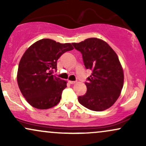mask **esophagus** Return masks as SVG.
Listing matches in <instances>:
<instances>
[{
    "mask_svg": "<svg viewBox=\"0 0 146 146\" xmlns=\"http://www.w3.org/2000/svg\"><path fill=\"white\" fill-rule=\"evenodd\" d=\"M68 83L71 84H74L76 83V82H75V81H68Z\"/></svg>",
    "mask_w": 146,
    "mask_h": 146,
    "instance_id": "1",
    "label": "esophagus"
}]
</instances>
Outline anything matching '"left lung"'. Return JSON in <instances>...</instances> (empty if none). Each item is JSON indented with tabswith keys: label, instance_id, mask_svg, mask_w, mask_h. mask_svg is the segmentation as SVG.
I'll return each instance as SVG.
<instances>
[{
	"label": "left lung",
	"instance_id": "1",
	"mask_svg": "<svg viewBox=\"0 0 146 146\" xmlns=\"http://www.w3.org/2000/svg\"><path fill=\"white\" fill-rule=\"evenodd\" d=\"M82 54L86 69L92 74L85 82L87 92L78 97L84 107L94 111H102L111 107L120 96L124 75L118 56L103 40L90 38L79 43H73Z\"/></svg>",
	"mask_w": 146,
	"mask_h": 146
}]
</instances>
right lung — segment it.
<instances>
[{
    "label": "right lung",
    "mask_w": 146,
    "mask_h": 146,
    "mask_svg": "<svg viewBox=\"0 0 146 146\" xmlns=\"http://www.w3.org/2000/svg\"><path fill=\"white\" fill-rule=\"evenodd\" d=\"M73 49L71 43L42 39L29 46L18 65L17 82L22 94L30 105L48 109L59 103L66 81L53 75L57 60L65 52Z\"/></svg>",
    "instance_id": "add662e5"
}]
</instances>
